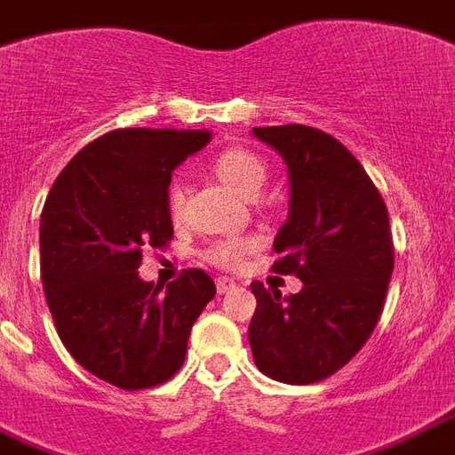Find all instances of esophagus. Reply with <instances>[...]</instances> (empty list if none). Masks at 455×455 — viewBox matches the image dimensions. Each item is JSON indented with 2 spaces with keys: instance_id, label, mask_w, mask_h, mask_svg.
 Returning a JSON list of instances; mask_svg holds the SVG:
<instances>
[{
  "instance_id": "1",
  "label": "esophagus",
  "mask_w": 455,
  "mask_h": 455,
  "mask_svg": "<svg viewBox=\"0 0 455 455\" xmlns=\"http://www.w3.org/2000/svg\"><path fill=\"white\" fill-rule=\"evenodd\" d=\"M235 289H238V282L231 279V276H220V279H217V291H220V293H231V291Z\"/></svg>"
}]
</instances>
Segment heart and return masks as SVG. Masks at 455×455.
Segmentation results:
<instances>
[{
    "label": "heart",
    "mask_w": 455,
    "mask_h": 455,
    "mask_svg": "<svg viewBox=\"0 0 455 455\" xmlns=\"http://www.w3.org/2000/svg\"><path fill=\"white\" fill-rule=\"evenodd\" d=\"M212 172L221 181L235 188L245 197H258L267 183V164L265 159L258 157L255 152L243 150V148H227L214 155ZM166 207L173 220H179L183 212V190L179 183H173L166 196ZM258 251V241L251 235H231L220 238L207 248V259L224 269L241 267L252 252Z\"/></svg>",
    "instance_id": "heart-1"
}]
</instances>
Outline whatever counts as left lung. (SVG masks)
I'll use <instances>...</instances> for the list:
<instances>
[{
  "mask_svg": "<svg viewBox=\"0 0 455 455\" xmlns=\"http://www.w3.org/2000/svg\"><path fill=\"white\" fill-rule=\"evenodd\" d=\"M289 166V220L274 238L272 269L296 274L289 298L252 282L258 307L248 329L262 374L315 384L365 346L384 310L394 272L389 212L358 159L320 128H252Z\"/></svg>",
  "mask_w": 455,
  "mask_h": 455,
  "instance_id": "8db88e82",
  "label": "left lung"
}]
</instances>
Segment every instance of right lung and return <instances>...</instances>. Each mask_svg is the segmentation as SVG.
<instances>
[{
  "label": "right lung",
  "instance_id": "obj_1",
  "mask_svg": "<svg viewBox=\"0 0 455 455\" xmlns=\"http://www.w3.org/2000/svg\"><path fill=\"white\" fill-rule=\"evenodd\" d=\"M210 143V131L116 128L59 173L40 217V267L66 351L90 374L126 391L179 372L190 329L217 293L210 274L169 286L143 282V248L172 241V172Z\"/></svg>",
  "mask_w": 455,
  "mask_h": 455
}]
</instances>
